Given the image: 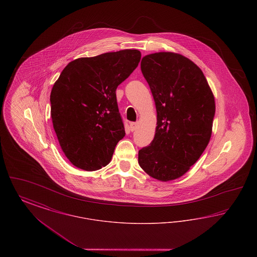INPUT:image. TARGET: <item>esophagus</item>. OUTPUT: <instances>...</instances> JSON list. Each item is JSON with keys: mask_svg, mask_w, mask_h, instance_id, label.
<instances>
[{"mask_svg": "<svg viewBox=\"0 0 257 257\" xmlns=\"http://www.w3.org/2000/svg\"><path fill=\"white\" fill-rule=\"evenodd\" d=\"M137 127H138V123L136 122H131L130 123V130L133 132L135 131L136 129H137Z\"/></svg>", "mask_w": 257, "mask_h": 257, "instance_id": "obj_1", "label": "esophagus"}]
</instances>
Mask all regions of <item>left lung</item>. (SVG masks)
Here are the masks:
<instances>
[{"instance_id":"obj_1","label":"left lung","mask_w":257,"mask_h":257,"mask_svg":"<svg viewBox=\"0 0 257 257\" xmlns=\"http://www.w3.org/2000/svg\"><path fill=\"white\" fill-rule=\"evenodd\" d=\"M141 69L155 101L157 126L151 144L139 151V165L168 182L184 175L207 147L215 97L201 69L180 54H149Z\"/></svg>"}]
</instances>
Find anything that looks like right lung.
<instances>
[{"mask_svg":"<svg viewBox=\"0 0 257 257\" xmlns=\"http://www.w3.org/2000/svg\"><path fill=\"white\" fill-rule=\"evenodd\" d=\"M141 52L126 49L70 61L55 82L51 117L62 152L75 167L97 171L125 136L115 90L137 68Z\"/></svg>","mask_w":257,"mask_h":257,"instance_id":"obj_1","label":"right lung"}]
</instances>
